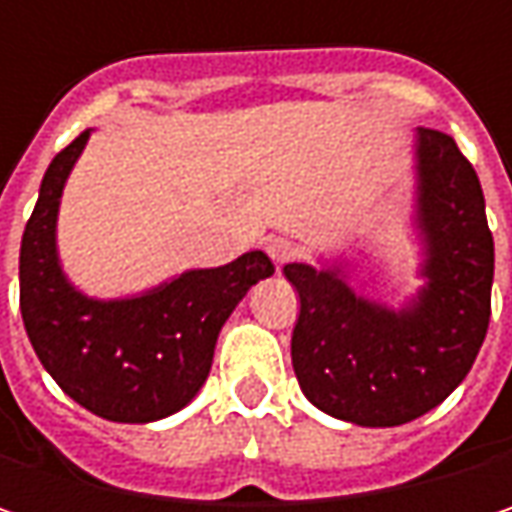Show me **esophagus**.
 <instances>
[{"label":"esophagus","mask_w":512,"mask_h":512,"mask_svg":"<svg viewBox=\"0 0 512 512\" xmlns=\"http://www.w3.org/2000/svg\"><path fill=\"white\" fill-rule=\"evenodd\" d=\"M266 252L272 257V263L275 266H284L287 260H293L296 257V246L287 240V237H272L269 243H266Z\"/></svg>","instance_id":"esophagus-1"}]
</instances>
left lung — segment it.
<instances>
[{
  "label": "left lung",
  "mask_w": 512,
  "mask_h": 512,
  "mask_svg": "<svg viewBox=\"0 0 512 512\" xmlns=\"http://www.w3.org/2000/svg\"><path fill=\"white\" fill-rule=\"evenodd\" d=\"M412 174L421 284L400 305L358 290L373 272L364 252L284 266L302 302L290 341L299 388L358 427H400L436 409L468 376L489 326L495 246L471 162L451 136L418 130Z\"/></svg>",
  "instance_id": "left-lung-1"
}]
</instances>
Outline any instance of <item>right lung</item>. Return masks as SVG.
Instances as JSON below:
<instances>
[{
  "label": "right lung",
  "instance_id": "obj_1",
  "mask_svg": "<svg viewBox=\"0 0 512 512\" xmlns=\"http://www.w3.org/2000/svg\"><path fill=\"white\" fill-rule=\"evenodd\" d=\"M91 133H79L41 180L20 246V311L41 364L70 400L106 421L151 424L201 391L225 320L275 266L255 249L130 296L79 290L58 255V207Z\"/></svg>",
  "mask_w": 512,
  "mask_h": 512
}]
</instances>
